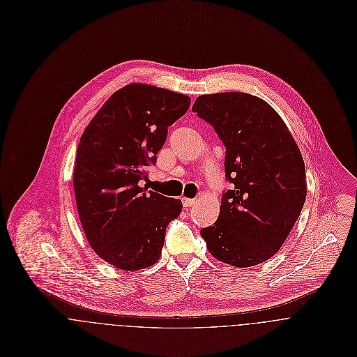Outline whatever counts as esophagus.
Listing matches in <instances>:
<instances>
[{"instance_id": "obj_1", "label": "esophagus", "mask_w": 357, "mask_h": 357, "mask_svg": "<svg viewBox=\"0 0 357 357\" xmlns=\"http://www.w3.org/2000/svg\"><path fill=\"white\" fill-rule=\"evenodd\" d=\"M181 201H183V206L184 207H191V206H194L195 202H197L195 199H188V198H183Z\"/></svg>"}]
</instances>
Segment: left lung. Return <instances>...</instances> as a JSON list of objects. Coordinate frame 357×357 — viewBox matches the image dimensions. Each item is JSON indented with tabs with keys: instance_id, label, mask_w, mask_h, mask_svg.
<instances>
[{
	"instance_id": "8db88e82",
	"label": "left lung",
	"mask_w": 357,
	"mask_h": 357,
	"mask_svg": "<svg viewBox=\"0 0 357 357\" xmlns=\"http://www.w3.org/2000/svg\"><path fill=\"white\" fill-rule=\"evenodd\" d=\"M225 147L217 221L201 229L207 250L232 266L261 264L279 252L305 204V163L279 114L259 98L227 92L192 105Z\"/></svg>"
}]
</instances>
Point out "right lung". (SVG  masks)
Wrapping results in <instances>:
<instances>
[{
  "label": "right lung",
  "instance_id": "1",
  "mask_svg": "<svg viewBox=\"0 0 357 357\" xmlns=\"http://www.w3.org/2000/svg\"><path fill=\"white\" fill-rule=\"evenodd\" d=\"M185 95L130 84L102 104L77 150L74 192L92 249L122 271L153 265L180 199L147 191V166L156 163L167 128L190 108Z\"/></svg>",
  "mask_w": 357,
  "mask_h": 357
}]
</instances>
